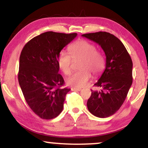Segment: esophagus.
Here are the masks:
<instances>
[{
  "instance_id": "1",
  "label": "esophagus",
  "mask_w": 148,
  "mask_h": 148,
  "mask_svg": "<svg viewBox=\"0 0 148 148\" xmlns=\"http://www.w3.org/2000/svg\"><path fill=\"white\" fill-rule=\"evenodd\" d=\"M71 89H72V90H77V91H80L81 90V88L77 87H72Z\"/></svg>"
}]
</instances>
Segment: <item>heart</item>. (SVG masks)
<instances>
[{"label":"heart","instance_id":"obj_1","mask_svg":"<svg viewBox=\"0 0 148 148\" xmlns=\"http://www.w3.org/2000/svg\"><path fill=\"white\" fill-rule=\"evenodd\" d=\"M70 55L66 51H61L58 56V66L66 75L72 70V60L80 61L78 68L80 70L73 73L67 78L68 85L75 87L85 86L90 80V72L98 75L104 67V58L99 51L96 50L93 44L86 40H79L69 47Z\"/></svg>","mask_w":148,"mask_h":148}]
</instances>
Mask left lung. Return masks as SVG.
<instances>
[{
    "label": "left lung",
    "mask_w": 148,
    "mask_h": 148,
    "mask_svg": "<svg viewBox=\"0 0 148 148\" xmlns=\"http://www.w3.org/2000/svg\"><path fill=\"white\" fill-rule=\"evenodd\" d=\"M97 43L106 57V68L94 84L101 90H91L87 101L88 111L99 118H107L120 109L133 82V62L123 42L106 32L82 35Z\"/></svg>",
    "instance_id": "8db88e82"
}]
</instances>
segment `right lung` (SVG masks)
Wrapping results in <instances>:
<instances>
[{"instance_id":"right-lung-1","label":"right lung","mask_w":148,"mask_h":148,"mask_svg":"<svg viewBox=\"0 0 148 148\" xmlns=\"http://www.w3.org/2000/svg\"><path fill=\"white\" fill-rule=\"evenodd\" d=\"M76 33L47 32L28 41L19 57L18 80L27 105L42 119L58 116L70 88H62L58 56Z\"/></svg>"}]
</instances>
